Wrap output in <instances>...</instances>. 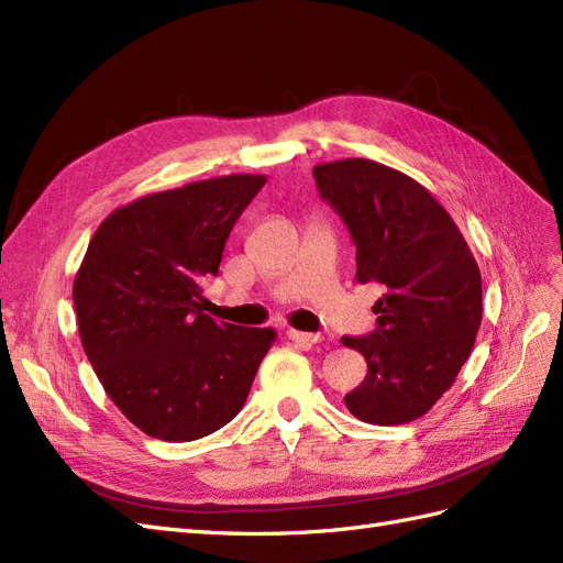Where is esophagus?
<instances>
[{"label": "esophagus", "mask_w": 563, "mask_h": 563, "mask_svg": "<svg viewBox=\"0 0 563 563\" xmlns=\"http://www.w3.org/2000/svg\"><path fill=\"white\" fill-rule=\"evenodd\" d=\"M287 338H290L292 342H297V344H307V347H309V344H316V342H319L321 340V335H316V333H301V330H287Z\"/></svg>", "instance_id": "1"}]
</instances>
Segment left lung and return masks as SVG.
Listing matches in <instances>:
<instances>
[{
    "mask_svg": "<svg viewBox=\"0 0 563 563\" xmlns=\"http://www.w3.org/2000/svg\"><path fill=\"white\" fill-rule=\"evenodd\" d=\"M323 201L356 244V280L378 283L376 330L342 338L368 373L344 397L358 421H416L450 390L483 319L478 264L452 216L421 183L371 158L313 166Z\"/></svg>",
    "mask_w": 563,
    "mask_h": 563,
    "instance_id": "8db88e82",
    "label": "left lung"
}]
</instances>
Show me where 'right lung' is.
I'll list each match as a JSON object with an SVG mask.
<instances>
[{
	"instance_id": "right-lung-1",
	"label": "right lung",
	"mask_w": 563,
	"mask_h": 563,
	"mask_svg": "<svg viewBox=\"0 0 563 563\" xmlns=\"http://www.w3.org/2000/svg\"><path fill=\"white\" fill-rule=\"evenodd\" d=\"M264 176H223L140 197L109 213L74 283L82 350L123 416L166 442L233 421L273 328L201 313L225 240Z\"/></svg>"
}]
</instances>
